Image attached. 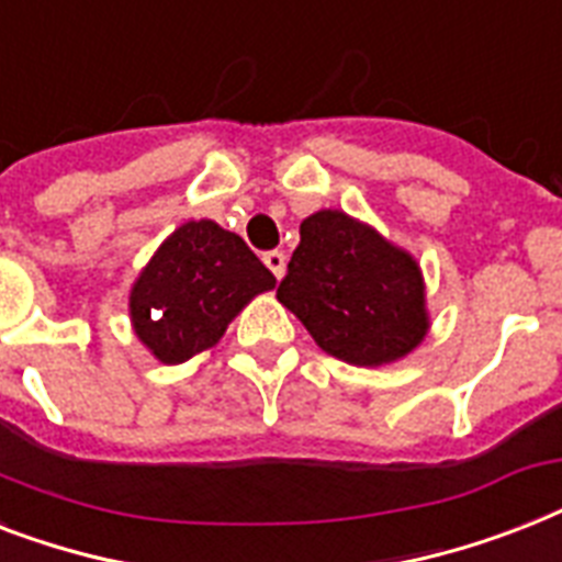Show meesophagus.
<instances>
[{
	"mask_svg": "<svg viewBox=\"0 0 562 562\" xmlns=\"http://www.w3.org/2000/svg\"><path fill=\"white\" fill-rule=\"evenodd\" d=\"M262 262H266L268 271H271L277 280L285 273V254H282V250H266V254H262Z\"/></svg>",
	"mask_w": 562,
	"mask_h": 562,
	"instance_id": "esophagus-1",
	"label": "esophagus"
}]
</instances>
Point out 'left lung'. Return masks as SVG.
Wrapping results in <instances>:
<instances>
[{"instance_id": "8db88e82", "label": "left lung", "mask_w": 562, "mask_h": 562, "mask_svg": "<svg viewBox=\"0 0 562 562\" xmlns=\"http://www.w3.org/2000/svg\"><path fill=\"white\" fill-rule=\"evenodd\" d=\"M277 300L323 352L355 367L404 358L427 335L415 259L340 210H321L300 225Z\"/></svg>"}]
</instances>
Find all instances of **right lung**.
I'll return each instance as SVG.
<instances>
[{
	"instance_id": "add662e5",
	"label": "right lung",
	"mask_w": 562,
	"mask_h": 562,
	"mask_svg": "<svg viewBox=\"0 0 562 562\" xmlns=\"http://www.w3.org/2000/svg\"><path fill=\"white\" fill-rule=\"evenodd\" d=\"M277 280L241 236L216 222H187L140 271L130 296L135 335L164 363L193 358L225 335L250 296Z\"/></svg>"
}]
</instances>
